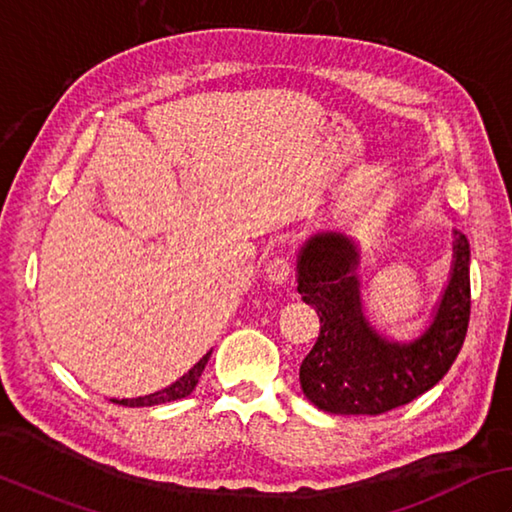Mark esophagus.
Here are the masks:
<instances>
[{"instance_id":"34e87169","label":"esophagus","mask_w":512,"mask_h":512,"mask_svg":"<svg viewBox=\"0 0 512 512\" xmlns=\"http://www.w3.org/2000/svg\"><path fill=\"white\" fill-rule=\"evenodd\" d=\"M265 274H267V280L269 283L274 285H283L285 280L291 276V263L285 258V256H276L271 258L267 267H265Z\"/></svg>"}]
</instances>
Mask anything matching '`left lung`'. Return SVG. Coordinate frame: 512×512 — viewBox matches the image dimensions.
Wrapping results in <instances>:
<instances>
[{
    "mask_svg": "<svg viewBox=\"0 0 512 512\" xmlns=\"http://www.w3.org/2000/svg\"><path fill=\"white\" fill-rule=\"evenodd\" d=\"M360 245L318 232L298 249V294L316 307L320 333L300 364V387L320 411L380 415L409 404L440 382L460 353L471 318V247L453 229V263L431 322L420 336L393 340L362 307Z\"/></svg>",
    "mask_w": 512,
    "mask_h": 512,
    "instance_id": "obj_1",
    "label": "left lung"
}]
</instances>
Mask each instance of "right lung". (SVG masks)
Masks as SVG:
<instances>
[{
	"instance_id": "add662e5",
	"label": "right lung",
	"mask_w": 512,
	"mask_h": 512,
	"mask_svg": "<svg viewBox=\"0 0 512 512\" xmlns=\"http://www.w3.org/2000/svg\"><path fill=\"white\" fill-rule=\"evenodd\" d=\"M210 356H212V351H207L205 356H203L201 360H198V362L194 364V367L183 375V378L172 382L170 387H165V389H161V391H154V393H150V395H143V398H130V400L125 398V400H112V402L123 404V406H156V404L183 400V398H187V395H190V393L196 389L198 378H201V373H203V369H205L207 360H210Z\"/></svg>"
}]
</instances>
